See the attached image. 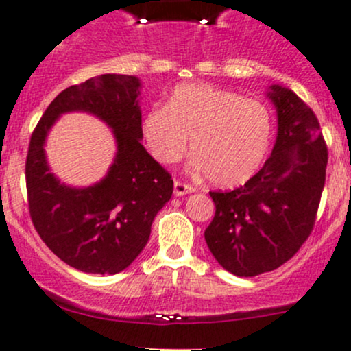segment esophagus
Listing matches in <instances>:
<instances>
[{
  "label": "esophagus",
  "instance_id": "34e87169",
  "mask_svg": "<svg viewBox=\"0 0 351 351\" xmlns=\"http://www.w3.org/2000/svg\"><path fill=\"white\" fill-rule=\"evenodd\" d=\"M173 191H175L176 197H183V195H186V193H193L195 186L180 182V180H175V188H173Z\"/></svg>",
  "mask_w": 351,
  "mask_h": 351
}]
</instances>
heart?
I'll list each match as a JSON object with an SVG mask.
<instances>
[{"mask_svg":"<svg viewBox=\"0 0 351 351\" xmlns=\"http://www.w3.org/2000/svg\"><path fill=\"white\" fill-rule=\"evenodd\" d=\"M143 134L151 154L171 165L186 153L195 168L217 186L247 182L267 156L272 116L257 99L208 84H186L169 95L165 108L147 110Z\"/></svg>","mask_w":351,"mask_h":351,"instance_id":"obj_1","label":"heart"}]
</instances>
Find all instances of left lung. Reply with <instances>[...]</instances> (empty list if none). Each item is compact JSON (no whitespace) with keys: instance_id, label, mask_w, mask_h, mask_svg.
Wrapping results in <instances>:
<instances>
[{"instance_id":"obj_1","label":"left lung","mask_w":351,"mask_h":351,"mask_svg":"<svg viewBox=\"0 0 351 351\" xmlns=\"http://www.w3.org/2000/svg\"><path fill=\"white\" fill-rule=\"evenodd\" d=\"M278 139L243 186L210 191L215 217L205 241L225 271L252 278L291 259L311 234L326 178L328 147L316 114L289 88L272 86Z\"/></svg>"}]
</instances>
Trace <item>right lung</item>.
Instances as JSON below:
<instances>
[{
  "instance_id": "add662e5",
  "label": "right lung",
  "mask_w": 351,
  "mask_h": 351,
  "mask_svg": "<svg viewBox=\"0 0 351 351\" xmlns=\"http://www.w3.org/2000/svg\"><path fill=\"white\" fill-rule=\"evenodd\" d=\"M139 80L104 73L62 90L29 138L28 208L47 247L88 274H117L145 249L156 213L171 198V175L141 145ZM86 110L113 128L118 154L97 186L70 189L49 173L43 143L60 113Z\"/></svg>"
}]
</instances>
